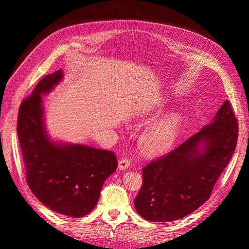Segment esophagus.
Here are the masks:
<instances>
[{
	"instance_id": "obj_1",
	"label": "esophagus",
	"mask_w": 249,
	"mask_h": 249,
	"mask_svg": "<svg viewBox=\"0 0 249 249\" xmlns=\"http://www.w3.org/2000/svg\"><path fill=\"white\" fill-rule=\"evenodd\" d=\"M130 165H131V161L129 159H126V158H124V159H122L118 162V168L120 170H124L129 168Z\"/></svg>"
}]
</instances>
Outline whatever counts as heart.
<instances>
[{"label":"heart","mask_w":249,"mask_h":249,"mask_svg":"<svg viewBox=\"0 0 249 249\" xmlns=\"http://www.w3.org/2000/svg\"><path fill=\"white\" fill-rule=\"evenodd\" d=\"M179 129V117L176 113L165 116L141 135L139 145L143 154L156 156L166 152L175 142Z\"/></svg>","instance_id":"heart-1"}]
</instances>
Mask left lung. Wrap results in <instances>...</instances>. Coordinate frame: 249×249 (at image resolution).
<instances>
[{
    "mask_svg": "<svg viewBox=\"0 0 249 249\" xmlns=\"http://www.w3.org/2000/svg\"><path fill=\"white\" fill-rule=\"evenodd\" d=\"M237 139V118L225 101L212 122L142 169L143 183L134 200L137 213L148 221L169 222L194 212L209 199Z\"/></svg>",
    "mask_w": 249,
    "mask_h": 249,
    "instance_id": "8db88e82",
    "label": "left lung"
}]
</instances>
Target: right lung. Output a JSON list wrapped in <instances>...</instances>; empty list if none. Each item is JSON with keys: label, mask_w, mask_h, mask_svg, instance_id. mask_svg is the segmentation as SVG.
<instances>
[{"label": "right lung", "mask_w": 249, "mask_h": 249, "mask_svg": "<svg viewBox=\"0 0 249 249\" xmlns=\"http://www.w3.org/2000/svg\"><path fill=\"white\" fill-rule=\"evenodd\" d=\"M62 78L59 70L39 81L20 104L17 131L33 194L54 212L80 218L96 206L103 184L116 170L117 161L110 150L50 138L41 95L51 92Z\"/></svg>", "instance_id": "1"}]
</instances>
